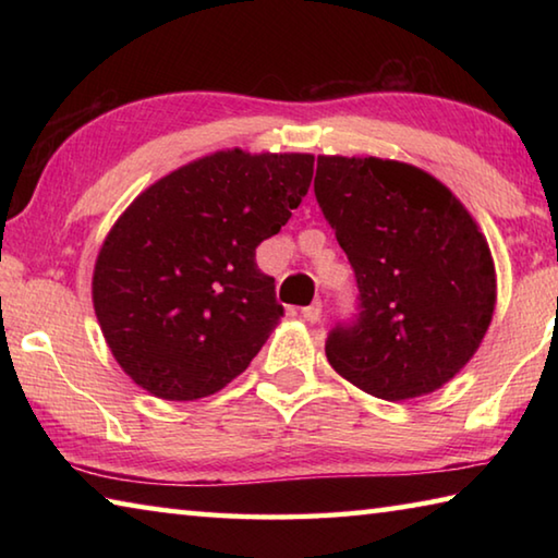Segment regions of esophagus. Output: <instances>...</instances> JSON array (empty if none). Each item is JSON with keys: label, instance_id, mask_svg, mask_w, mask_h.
Masks as SVG:
<instances>
[{"label": "esophagus", "instance_id": "esophagus-1", "mask_svg": "<svg viewBox=\"0 0 558 558\" xmlns=\"http://www.w3.org/2000/svg\"><path fill=\"white\" fill-rule=\"evenodd\" d=\"M302 317H305L307 323H319V319H323V305H319V302H313V305L302 307Z\"/></svg>", "mask_w": 558, "mask_h": 558}]
</instances>
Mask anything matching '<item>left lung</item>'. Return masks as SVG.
<instances>
[{
    "label": "left lung",
    "instance_id": "left-lung-1",
    "mask_svg": "<svg viewBox=\"0 0 558 558\" xmlns=\"http://www.w3.org/2000/svg\"><path fill=\"white\" fill-rule=\"evenodd\" d=\"M315 196L354 268L359 313L327 337L329 364L386 401L440 389L493 323L489 245L465 206L423 169L317 157Z\"/></svg>",
    "mask_w": 558,
    "mask_h": 558
}]
</instances>
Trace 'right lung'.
<instances>
[{"instance_id":"1","label":"right lung","mask_w":558,"mask_h":558,"mask_svg":"<svg viewBox=\"0 0 558 558\" xmlns=\"http://www.w3.org/2000/svg\"><path fill=\"white\" fill-rule=\"evenodd\" d=\"M313 165V155L221 149L128 206L98 253L93 307L132 381L194 401L245 372L282 317L256 248L298 209Z\"/></svg>"}]
</instances>
